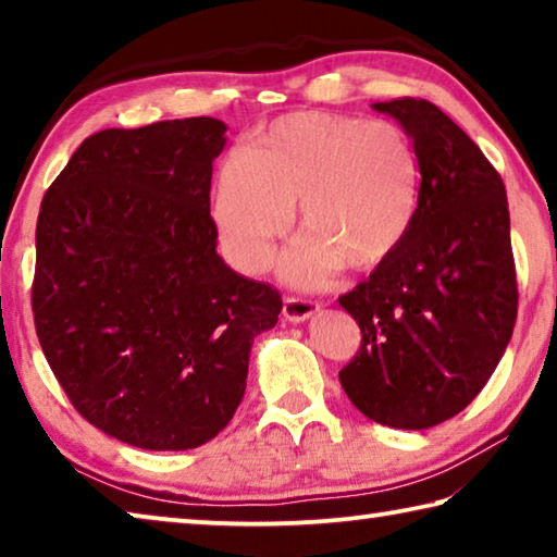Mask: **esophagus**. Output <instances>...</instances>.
Masks as SVG:
<instances>
[{
  "instance_id": "obj_1",
  "label": "esophagus",
  "mask_w": 557,
  "mask_h": 557,
  "mask_svg": "<svg viewBox=\"0 0 557 557\" xmlns=\"http://www.w3.org/2000/svg\"><path fill=\"white\" fill-rule=\"evenodd\" d=\"M319 309V301L314 299H307V297H299V295H287L285 301H282V317L287 319V322H305V319L312 317Z\"/></svg>"
}]
</instances>
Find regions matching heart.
<instances>
[{
	"label": "heart",
	"instance_id": "1",
	"mask_svg": "<svg viewBox=\"0 0 557 557\" xmlns=\"http://www.w3.org/2000/svg\"><path fill=\"white\" fill-rule=\"evenodd\" d=\"M420 199V159L388 120L297 112L235 147L215 176L213 219L243 272L268 268L299 201L307 233L282 256V277L322 285L344 265L373 268L408 235Z\"/></svg>",
	"mask_w": 557,
	"mask_h": 557
}]
</instances>
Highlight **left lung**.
I'll use <instances>...</instances> for the list:
<instances>
[{
	"label": "left lung",
	"mask_w": 557,
	"mask_h": 557,
	"mask_svg": "<svg viewBox=\"0 0 557 557\" xmlns=\"http://www.w3.org/2000/svg\"><path fill=\"white\" fill-rule=\"evenodd\" d=\"M373 108L412 137L420 199L398 248L338 297L361 329L338 381L366 418L428 430L476 398L511 342L518 285L506 188L482 149L430 100Z\"/></svg>",
	"instance_id": "1"
}]
</instances>
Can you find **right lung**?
I'll return each instance as SVG.
<instances>
[{
    "mask_svg": "<svg viewBox=\"0 0 557 557\" xmlns=\"http://www.w3.org/2000/svg\"><path fill=\"white\" fill-rule=\"evenodd\" d=\"M213 117L102 129L49 186L32 309L55 381L90 425L143 449H194L228 425L280 292L215 252Z\"/></svg>",
    "mask_w": 557,
    "mask_h": 557,
    "instance_id": "obj_1",
    "label": "right lung"
}]
</instances>
